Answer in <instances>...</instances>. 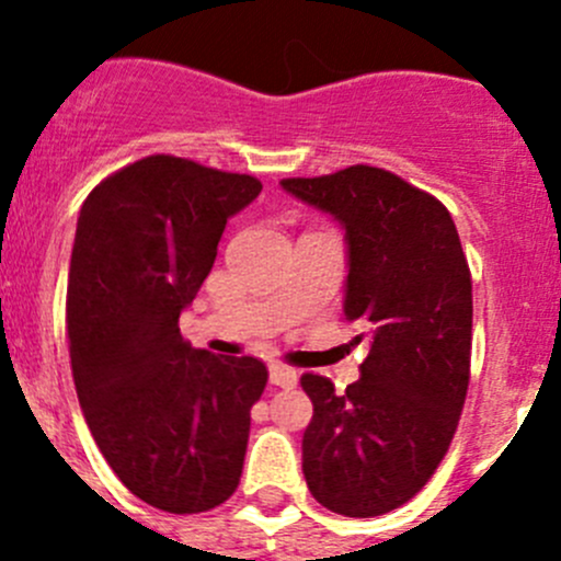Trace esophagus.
I'll return each instance as SVG.
<instances>
[{"instance_id":"1","label":"esophagus","mask_w":561,"mask_h":561,"mask_svg":"<svg viewBox=\"0 0 561 561\" xmlns=\"http://www.w3.org/2000/svg\"><path fill=\"white\" fill-rule=\"evenodd\" d=\"M268 380L276 388H296L298 386V371L285 364H271L268 366Z\"/></svg>"}]
</instances>
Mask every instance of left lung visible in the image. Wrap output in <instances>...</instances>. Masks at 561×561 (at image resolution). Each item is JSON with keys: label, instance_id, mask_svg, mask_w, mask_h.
Masks as SVG:
<instances>
[{"label": "left lung", "instance_id": "1", "mask_svg": "<svg viewBox=\"0 0 561 561\" xmlns=\"http://www.w3.org/2000/svg\"><path fill=\"white\" fill-rule=\"evenodd\" d=\"M282 190L344 230V320L371 333L344 393L301 377L314 407L304 478L339 516H382L426 485L456 434L472 350L467 257L448 208L382 168L285 179Z\"/></svg>", "mask_w": 561, "mask_h": 561}]
</instances>
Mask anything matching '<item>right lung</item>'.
I'll return each mask as SVG.
<instances>
[{
	"mask_svg": "<svg viewBox=\"0 0 561 561\" xmlns=\"http://www.w3.org/2000/svg\"><path fill=\"white\" fill-rule=\"evenodd\" d=\"M252 175L171 154L107 175L81 206L67 282V336L83 417L124 485L165 513H203L239 489L249 410L268 371L181 339Z\"/></svg>",
	"mask_w": 561,
	"mask_h": 561,
	"instance_id": "add662e5",
	"label": "right lung"
}]
</instances>
